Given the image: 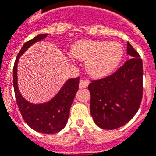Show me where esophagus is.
<instances>
[{
	"label": "esophagus",
	"instance_id": "esophagus-1",
	"mask_svg": "<svg viewBox=\"0 0 156 156\" xmlns=\"http://www.w3.org/2000/svg\"><path fill=\"white\" fill-rule=\"evenodd\" d=\"M89 81L88 80H84V79H81L80 81H79V87L80 88H86L89 85Z\"/></svg>",
	"mask_w": 156,
	"mask_h": 156
}]
</instances>
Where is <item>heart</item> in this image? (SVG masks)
<instances>
[{
	"label": "heart",
	"instance_id": "b5f03b06",
	"mask_svg": "<svg viewBox=\"0 0 156 156\" xmlns=\"http://www.w3.org/2000/svg\"><path fill=\"white\" fill-rule=\"evenodd\" d=\"M71 53L74 58L86 61L89 75L101 78L110 75L118 67L124 50L118 42L81 40L73 45Z\"/></svg>",
	"mask_w": 156,
	"mask_h": 156
}]
</instances>
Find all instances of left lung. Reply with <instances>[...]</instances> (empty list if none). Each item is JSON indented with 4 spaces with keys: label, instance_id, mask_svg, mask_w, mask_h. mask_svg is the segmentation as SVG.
<instances>
[{
    "label": "left lung",
    "instance_id": "obj_1",
    "mask_svg": "<svg viewBox=\"0 0 156 156\" xmlns=\"http://www.w3.org/2000/svg\"><path fill=\"white\" fill-rule=\"evenodd\" d=\"M131 57L117 72L107 78L92 81L90 114L97 126L114 130L128 123L139 108L143 96V61L127 42Z\"/></svg>",
    "mask_w": 156,
    "mask_h": 156
}]
</instances>
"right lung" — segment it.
Wrapping results in <instances>:
<instances>
[{"instance_id":"add662e5","label":"right lung","mask_w":156,"mask_h":156,"mask_svg":"<svg viewBox=\"0 0 156 156\" xmlns=\"http://www.w3.org/2000/svg\"><path fill=\"white\" fill-rule=\"evenodd\" d=\"M48 34H40L26 42L20 49L13 66V88L16 101L22 117L35 131L43 134H54L61 131L66 125L74 96L78 90L79 78H69L55 96L48 101L34 104L26 101L18 87V62L31 45L47 37Z\"/></svg>"}]
</instances>
